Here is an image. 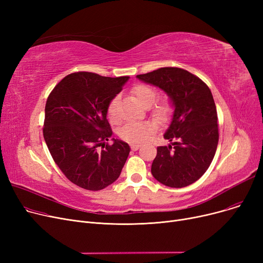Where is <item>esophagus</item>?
<instances>
[{"mask_svg": "<svg viewBox=\"0 0 263 263\" xmlns=\"http://www.w3.org/2000/svg\"><path fill=\"white\" fill-rule=\"evenodd\" d=\"M130 146H131L132 150H137V149H140V147H141L140 144H131Z\"/></svg>", "mask_w": 263, "mask_h": 263, "instance_id": "34e87169", "label": "esophagus"}]
</instances>
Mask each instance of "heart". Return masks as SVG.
<instances>
[{
    "label": "heart",
    "instance_id": "b5f03b06",
    "mask_svg": "<svg viewBox=\"0 0 263 263\" xmlns=\"http://www.w3.org/2000/svg\"><path fill=\"white\" fill-rule=\"evenodd\" d=\"M131 93L144 106H149L156 101L158 97L157 88L147 84H136L132 87ZM150 112L151 115L156 119L160 121H166L172 116L173 104L171 100L167 98L160 99L150 107ZM106 115L108 120L112 123H118L120 121L118 96L114 97V98L109 101L106 108ZM157 122L153 120H147L143 122H131L124 124L123 127L119 129L118 134L120 136V139L128 143L141 144L146 142L151 135L157 132Z\"/></svg>",
    "mask_w": 263,
    "mask_h": 263
}]
</instances>
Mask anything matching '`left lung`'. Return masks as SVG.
<instances>
[{
    "label": "left lung",
    "instance_id": "8db88e82",
    "mask_svg": "<svg viewBox=\"0 0 263 263\" xmlns=\"http://www.w3.org/2000/svg\"><path fill=\"white\" fill-rule=\"evenodd\" d=\"M160 87L172 99L174 116L159 146L151 174L162 184L184 187L209 168L218 143L216 106L210 88L195 74L178 67H164L136 76Z\"/></svg>",
    "mask_w": 263,
    "mask_h": 263
}]
</instances>
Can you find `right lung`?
Returning a JSON list of instances; mask_svg holds the SVG:
<instances>
[{"label": "right lung", "mask_w": 263, "mask_h": 263, "mask_svg": "<svg viewBox=\"0 0 263 263\" xmlns=\"http://www.w3.org/2000/svg\"><path fill=\"white\" fill-rule=\"evenodd\" d=\"M128 79L73 72L48 97L43 129L46 144L68 180L82 189L100 191L112 184L128 159L127 143L115 139L112 145L106 143L113 135L107 105Z\"/></svg>", "instance_id": "add662e5"}]
</instances>
